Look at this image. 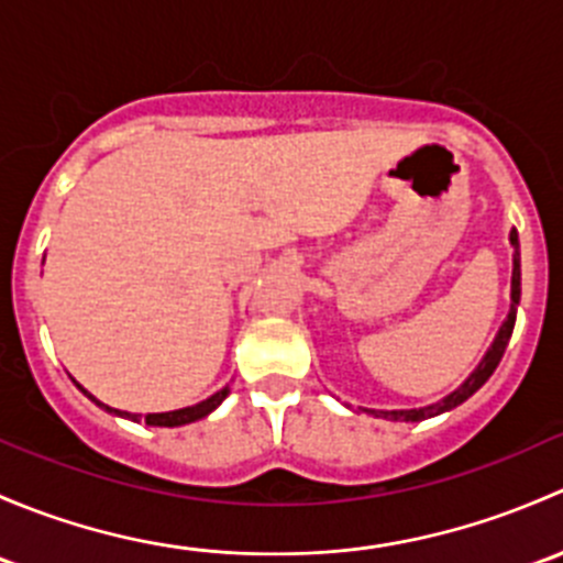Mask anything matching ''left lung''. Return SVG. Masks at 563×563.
Listing matches in <instances>:
<instances>
[{"instance_id": "left-lung-1", "label": "left lung", "mask_w": 563, "mask_h": 563, "mask_svg": "<svg viewBox=\"0 0 563 563\" xmlns=\"http://www.w3.org/2000/svg\"><path fill=\"white\" fill-rule=\"evenodd\" d=\"M509 242H512V247H515V258H512V264H515L512 266V305H509L507 321L501 323V329H498L496 340H493V345H490V349H487V354L482 356V362H479V365H476V371L471 373V376L465 378V382L460 384L455 391H450V395L441 397L439 402H430V406H424V408H406V411H376V408H362V411L373 413V417L389 419V422H422V419L439 417V413L457 408L460 402L468 400V397L474 395V391L479 389L482 384H485L487 378L493 376V371H496L498 362H501L504 351H507L509 338H512L515 318H518V305H520V242H518V231H515V229H512V234H509Z\"/></svg>"}]
</instances>
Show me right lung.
Here are the masks:
<instances>
[{
  "instance_id": "1",
  "label": "right lung",
  "mask_w": 563,
  "mask_h": 563,
  "mask_svg": "<svg viewBox=\"0 0 563 563\" xmlns=\"http://www.w3.org/2000/svg\"><path fill=\"white\" fill-rule=\"evenodd\" d=\"M84 391V395L89 397V400L92 402H98L100 408H106L108 413H117V417H124V419H133V422H139L141 419V413H128V411H119V408H111V406H106V402H100V400H95L92 395H89L87 389L84 387H78ZM229 387H223L220 391H214L212 397H207V400H201V402H196V406H187V408H179V411H166V413H146L144 417V422L146 424H152V428H179V424H190V422H196V419H203L207 417V413H212L214 408L220 406V402L225 400V397H229Z\"/></svg>"
}]
</instances>
